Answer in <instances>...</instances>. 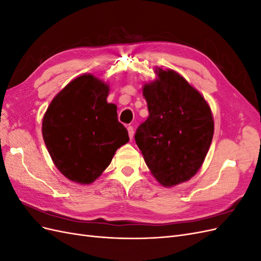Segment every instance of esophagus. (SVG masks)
Listing matches in <instances>:
<instances>
[{"mask_svg":"<svg viewBox=\"0 0 261 261\" xmlns=\"http://www.w3.org/2000/svg\"><path fill=\"white\" fill-rule=\"evenodd\" d=\"M127 130H128V136L132 139L134 137V127H133V126H127Z\"/></svg>","mask_w":261,"mask_h":261,"instance_id":"34e87169","label":"esophagus"}]
</instances>
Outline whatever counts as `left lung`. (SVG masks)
I'll return each mask as SVG.
<instances>
[{
    "instance_id": "obj_1",
    "label": "left lung",
    "mask_w": 261,
    "mask_h": 261,
    "mask_svg": "<svg viewBox=\"0 0 261 261\" xmlns=\"http://www.w3.org/2000/svg\"><path fill=\"white\" fill-rule=\"evenodd\" d=\"M155 81L143 94L149 116L139 125L135 140L145 162L163 186L191 179L210 148L215 122L204 98L175 70L156 68Z\"/></svg>"
}]
</instances>
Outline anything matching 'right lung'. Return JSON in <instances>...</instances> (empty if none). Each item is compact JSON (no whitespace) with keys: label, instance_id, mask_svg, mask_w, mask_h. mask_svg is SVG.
<instances>
[{"label":"right lung","instance_id":"obj_1","mask_svg":"<svg viewBox=\"0 0 261 261\" xmlns=\"http://www.w3.org/2000/svg\"><path fill=\"white\" fill-rule=\"evenodd\" d=\"M110 87L91 74L75 78L46 109L42 136L53 163L78 184H91L128 143V132L108 103Z\"/></svg>","mask_w":261,"mask_h":261}]
</instances>
